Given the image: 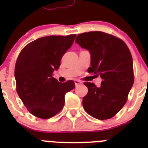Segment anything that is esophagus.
Listing matches in <instances>:
<instances>
[{"label": "esophagus", "instance_id": "esophagus-1", "mask_svg": "<svg viewBox=\"0 0 148 148\" xmlns=\"http://www.w3.org/2000/svg\"><path fill=\"white\" fill-rule=\"evenodd\" d=\"M74 84H75L76 86H77V85H79V84H82V82L81 81H79V80H74Z\"/></svg>", "mask_w": 148, "mask_h": 148}]
</instances>
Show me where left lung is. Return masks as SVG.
<instances>
[{
    "label": "left lung",
    "mask_w": 148,
    "mask_h": 148,
    "mask_svg": "<svg viewBox=\"0 0 148 148\" xmlns=\"http://www.w3.org/2000/svg\"><path fill=\"white\" fill-rule=\"evenodd\" d=\"M91 54L88 72L100 76L101 86L84 82L88 93L84 97L85 111L100 120L114 117L127 100L134 83L133 62L127 46L122 40L102 31L79 34L75 40Z\"/></svg>",
    "instance_id": "left-lung-1"
}]
</instances>
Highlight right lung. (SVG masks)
Here are the masks:
<instances>
[{
	"label": "right lung",
	"mask_w": 148,
	"mask_h": 148,
	"mask_svg": "<svg viewBox=\"0 0 148 148\" xmlns=\"http://www.w3.org/2000/svg\"><path fill=\"white\" fill-rule=\"evenodd\" d=\"M76 34L48 36L29 43L21 50L15 66L16 91L30 113L49 119L62 110L66 93L75 87L72 80L60 83L52 77Z\"/></svg>",
	"instance_id": "add662e5"
}]
</instances>
